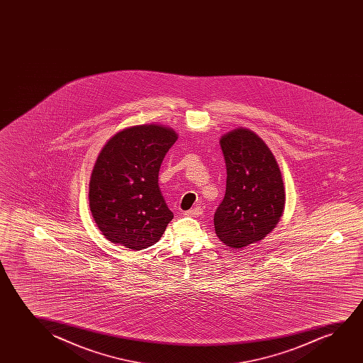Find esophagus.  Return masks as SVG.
Masks as SVG:
<instances>
[{
  "label": "esophagus",
  "mask_w": 363,
  "mask_h": 363,
  "mask_svg": "<svg viewBox=\"0 0 363 363\" xmlns=\"http://www.w3.org/2000/svg\"><path fill=\"white\" fill-rule=\"evenodd\" d=\"M202 214H203V209L201 207H194V209H189L186 212V216H189V217H199Z\"/></svg>",
  "instance_id": "34e87169"
}]
</instances>
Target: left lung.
Masks as SVG:
<instances>
[{
  "label": "left lung",
  "mask_w": 363,
  "mask_h": 363,
  "mask_svg": "<svg viewBox=\"0 0 363 363\" xmlns=\"http://www.w3.org/2000/svg\"><path fill=\"white\" fill-rule=\"evenodd\" d=\"M227 167L225 194L214 212V229L230 248H244L267 237L283 214V179L274 155L248 129L220 139Z\"/></svg>",
  "instance_id": "obj_1"
}]
</instances>
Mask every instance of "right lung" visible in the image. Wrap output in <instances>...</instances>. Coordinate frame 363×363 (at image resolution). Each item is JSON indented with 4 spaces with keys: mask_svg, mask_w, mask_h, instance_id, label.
<instances>
[{
    "mask_svg": "<svg viewBox=\"0 0 363 363\" xmlns=\"http://www.w3.org/2000/svg\"><path fill=\"white\" fill-rule=\"evenodd\" d=\"M174 130L139 125L120 131L100 151L89 184L90 211L105 238L133 250L154 245L174 218L159 186Z\"/></svg>",
    "mask_w": 363,
    "mask_h": 363,
    "instance_id": "obj_1",
    "label": "right lung"
}]
</instances>
